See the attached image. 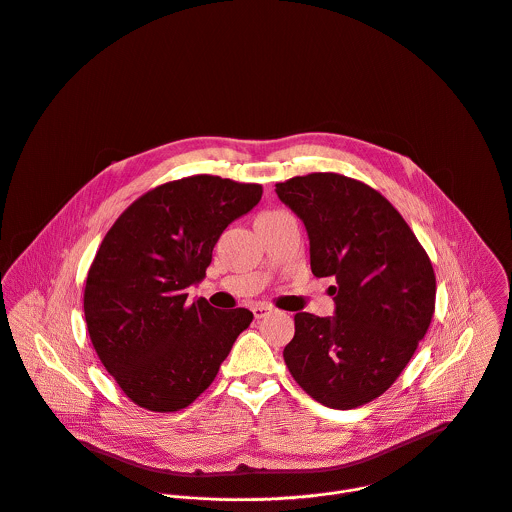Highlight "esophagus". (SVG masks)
Instances as JSON below:
<instances>
[{
  "label": "esophagus",
  "instance_id": "esophagus-1",
  "mask_svg": "<svg viewBox=\"0 0 512 512\" xmlns=\"http://www.w3.org/2000/svg\"><path fill=\"white\" fill-rule=\"evenodd\" d=\"M270 312H272V306H268V304H254V306H252V314H254L256 320L264 318V316L270 314Z\"/></svg>",
  "mask_w": 512,
  "mask_h": 512
}]
</instances>
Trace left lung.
<instances>
[{"label": "left lung", "mask_w": 512, "mask_h": 512, "mask_svg": "<svg viewBox=\"0 0 512 512\" xmlns=\"http://www.w3.org/2000/svg\"><path fill=\"white\" fill-rule=\"evenodd\" d=\"M304 222L316 278H336V316H294L284 361L318 403L353 409L387 391L425 338L435 272L409 224L375 188L336 172L276 184Z\"/></svg>", "instance_id": "1"}]
</instances>
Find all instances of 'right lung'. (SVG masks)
<instances>
[{
	"instance_id": "right-lung-1",
	"label": "right lung",
	"mask_w": 512,
	"mask_h": 512,
	"mask_svg": "<svg viewBox=\"0 0 512 512\" xmlns=\"http://www.w3.org/2000/svg\"><path fill=\"white\" fill-rule=\"evenodd\" d=\"M260 198V184L186 176L137 198L103 238L87 274L85 322L101 363L139 407H188L250 326V310L188 304L186 288L206 276L226 226Z\"/></svg>"
}]
</instances>
